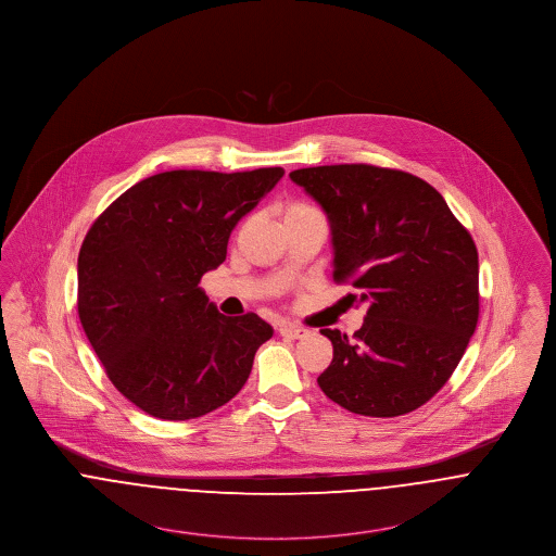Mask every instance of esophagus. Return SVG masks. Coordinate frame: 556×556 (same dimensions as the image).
<instances>
[{
    "label": "esophagus",
    "instance_id": "esophagus-1",
    "mask_svg": "<svg viewBox=\"0 0 556 556\" xmlns=\"http://www.w3.org/2000/svg\"><path fill=\"white\" fill-rule=\"evenodd\" d=\"M279 333H281V336H286V338L298 340V338L306 336L308 331H306L304 327L294 326V324H283V326H279Z\"/></svg>",
    "mask_w": 556,
    "mask_h": 556
}]
</instances>
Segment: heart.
<instances>
[{
  "label": "heart",
  "instance_id": "heart-1",
  "mask_svg": "<svg viewBox=\"0 0 556 556\" xmlns=\"http://www.w3.org/2000/svg\"><path fill=\"white\" fill-rule=\"evenodd\" d=\"M281 216H283V225L295 223V220H304V218H321V214L315 207H311L302 201H288L281 207Z\"/></svg>",
  "mask_w": 556,
  "mask_h": 556
}]
</instances>
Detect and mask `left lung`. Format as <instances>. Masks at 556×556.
I'll list each match as a JSON object with an SVG mask.
<instances>
[{
    "label": "left lung",
    "instance_id": "obj_1",
    "mask_svg": "<svg viewBox=\"0 0 556 556\" xmlns=\"http://www.w3.org/2000/svg\"><path fill=\"white\" fill-rule=\"evenodd\" d=\"M327 214L333 281L367 304L349 338L321 329L333 359L317 378L344 409L394 418L425 405L454 374L479 321V254L422 178L367 164L294 169Z\"/></svg>",
    "mask_w": 556,
    "mask_h": 556
}]
</instances>
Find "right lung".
Wrapping results in <instances>:
<instances>
[{
    "label": "right lung",
    "mask_w": 556,
    "mask_h": 556,
    "mask_svg": "<svg viewBox=\"0 0 556 556\" xmlns=\"http://www.w3.org/2000/svg\"><path fill=\"white\" fill-rule=\"evenodd\" d=\"M172 169L117 197L77 258V313L113 382L162 420L205 416L243 389L273 327L225 317L199 288L227 258L230 230L283 176Z\"/></svg>",
    "instance_id": "right-lung-1"
}]
</instances>
